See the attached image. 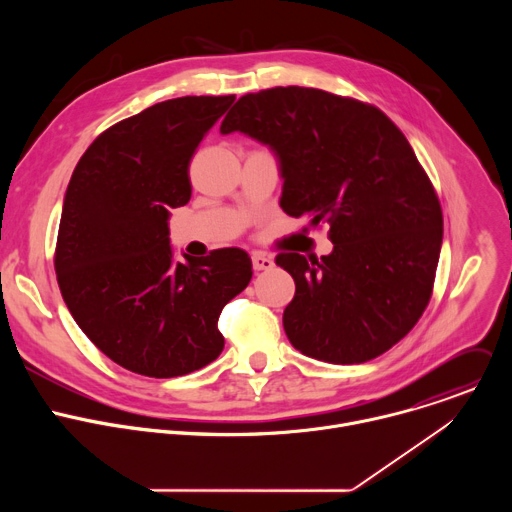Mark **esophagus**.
Here are the masks:
<instances>
[{
  "mask_svg": "<svg viewBox=\"0 0 512 512\" xmlns=\"http://www.w3.org/2000/svg\"><path fill=\"white\" fill-rule=\"evenodd\" d=\"M251 261H253V269H255V271H267V269L273 267V259L267 257V255H263V253H255Z\"/></svg>",
  "mask_w": 512,
  "mask_h": 512,
  "instance_id": "1",
  "label": "esophagus"
}]
</instances>
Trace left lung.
Listing matches in <instances>:
<instances>
[{"label": "left lung", "mask_w": 512, "mask_h": 512, "mask_svg": "<svg viewBox=\"0 0 512 512\" xmlns=\"http://www.w3.org/2000/svg\"><path fill=\"white\" fill-rule=\"evenodd\" d=\"M269 145L289 216L328 223L334 251L279 253L296 281L283 328L302 354L358 364L409 334L425 312L444 216L431 180L401 129L375 105L306 87L243 95L221 133Z\"/></svg>", "instance_id": "8db88e82"}]
</instances>
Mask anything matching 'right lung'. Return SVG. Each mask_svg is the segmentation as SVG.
Masks as SVG:
<instances>
[{
	"instance_id": "obj_1",
	"label": "right lung",
	"mask_w": 512,
	"mask_h": 512,
	"mask_svg": "<svg viewBox=\"0 0 512 512\" xmlns=\"http://www.w3.org/2000/svg\"><path fill=\"white\" fill-rule=\"evenodd\" d=\"M235 95L180 97L105 129L64 194L54 251L62 300L119 367L154 379L194 373L225 348L223 308L249 285L237 247L206 257L170 247V208L190 200V160Z\"/></svg>"
}]
</instances>
